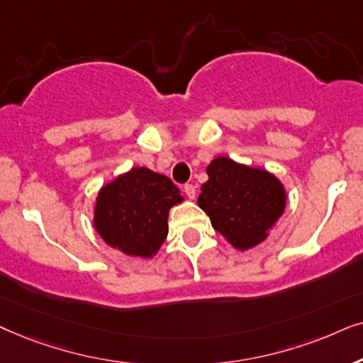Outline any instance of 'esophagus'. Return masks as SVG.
Listing matches in <instances>:
<instances>
[{
	"label": "esophagus",
	"mask_w": 363,
	"mask_h": 363,
	"mask_svg": "<svg viewBox=\"0 0 363 363\" xmlns=\"http://www.w3.org/2000/svg\"><path fill=\"white\" fill-rule=\"evenodd\" d=\"M184 192H186V196L189 197V199H194V197H196V186L186 184L184 186Z\"/></svg>",
	"instance_id": "obj_1"
}]
</instances>
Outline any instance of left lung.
<instances>
[{"label":"left lung","mask_w":363,"mask_h":363,"mask_svg":"<svg viewBox=\"0 0 363 363\" xmlns=\"http://www.w3.org/2000/svg\"><path fill=\"white\" fill-rule=\"evenodd\" d=\"M207 176L197 204L212 227L240 250L262 242L286 207V191L279 179L229 157L214 159Z\"/></svg>","instance_id":"left-lung-1"}]
</instances>
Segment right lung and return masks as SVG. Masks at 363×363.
<instances>
[{
  "instance_id": "right-lung-1",
  "label": "right lung",
  "mask_w": 363,
  "mask_h": 363,
  "mask_svg": "<svg viewBox=\"0 0 363 363\" xmlns=\"http://www.w3.org/2000/svg\"><path fill=\"white\" fill-rule=\"evenodd\" d=\"M182 196L171 179L134 167L101 189L94 225L106 242L128 255L151 259L167 235V216Z\"/></svg>"
}]
</instances>
